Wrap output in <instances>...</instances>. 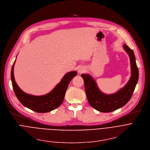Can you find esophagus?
Segmentation results:
<instances>
[{"mask_svg": "<svg viewBox=\"0 0 150 150\" xmlns=\"http://www.w3.org/2000/svg\"><path fill=\"white\" fill-rule=\"evenodd\" d=\"M86 71V69L85 68V67H80L78 69V73L79 74H82L85 73Z\"/></svg>", "mask_w": 150, "mask_h": 150, "instance_id": "esophagus-1", "label": "esophagus"}]
</instances>
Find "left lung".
<instances>
[{
  "instance_id": "left-lung-1",
  "label": "left lung",
  "mask_w": 150,
  "mask_h": 150,
  "mask_svg": "<svg viewBox=\"0 0 150 150\" xmlns=\"http://www.w3.org/2000/svg\"><path fill=\"white\" fill-rule=\"evenodd\" d=\"M123 47L130 57L132 75L126 86L119 91L112 95H106L101 92L97 87L94 79L89 75L83 74L85 89L89 104L95 110L103 112H109L117 110L125 105L130 99L139 78L134 51L126 44Z\"/></svg>"
}]
</instances>
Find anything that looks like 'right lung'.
Wrapping results in <instances>:
<instances>
[{
	"mask_svg": "<svg viewBox=\"0 0 150 150\" xmlns=\"http://www.w3.org/2000/svg\"><path fill=\"white\" fill-rule=\"evenodd\" d=\"M15 62V61L12 67L11 74L14 93L24 106L37 112H47L61 105L70 81L77 75V71H76L67 73L51 92L43 96H34L24 92L15 82L13 76Z\"/></svg>",
	"mask_w": 150,
	"mask_h": 150,
	"instance_id": "right-lung-1",
	"label": "right lung"
}]
</instances>
